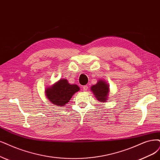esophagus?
Returning a JSON list of instances; mask_svg holds the SVG:
<instances>
[{"mask_svg": "<svg viewBox=\"0 0 160 160\" xmlns=\"http://www.w3.org/2000/svg\"><path fill=\"white\" fill-rule=\"evenodd\" d=\"M83 90H84V91H87L88 90V86L87 85L84 86H83Z\"/></svg>", "mask_w": 160, "mask_h": 160, "instance_id": "1", "label": "esophagus"}]
</instances>
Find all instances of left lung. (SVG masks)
<instances>
[{"instance_id": "left-lung-1", "label": "left lung", "mask_w": 160, "mask_h": 160, "mask_svg": "<svg viewBox=\"0 0 160 160\" xmlns=\"http://www.w3.org/2000/svg\"><path fill=\"white\" fill-rule=\"evenodd\" d=\"M109 87V86L103 80H99L96 85L92 86L91 90L96 96L98 100L101 102H103L108 99Z\"/></svg>"}]
</instances>
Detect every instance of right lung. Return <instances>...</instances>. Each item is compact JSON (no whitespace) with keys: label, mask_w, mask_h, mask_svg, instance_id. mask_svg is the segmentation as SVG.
Returning <instances> with one entry per match:
<instances>
[{"label":"right lung","mask_w":160,"mask_h":160,"mask_svg":"<svg viewBox=\"0 0 160 160\" xmlns=\"http://www.w3.org/2000/svg\"><path fill=\"white\" fill-rule=\"evenodd\" d=\"M80 90L76 84H70L67 80L61 79L52 86L47 88L46 96L52 104L63 106L67 103L73 94Z\"/></svg>","instance_id":"right-lung-1"}]
</instances>
